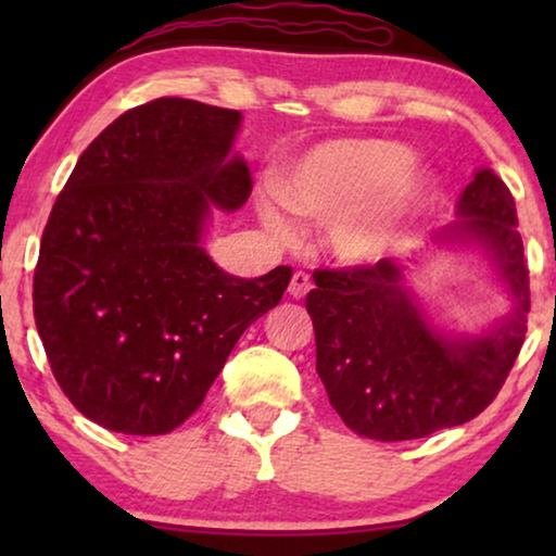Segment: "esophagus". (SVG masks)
<instances>
[{"mask_svg": "<svg viewBox=\"0 0 556 556\" xmlns=\"http://www.w3.org/2000/svg\"><path fill=\"white\" fill-rule=\"evenodd\" d=\"M308 291H311V280L306 273H293L291 286H288V295L295 301H301V299H306Z\"/></svg>", "mask_w": 556, "mask_h": 556, "instance_id": "1", "label": "esophagus"}]
</instances>
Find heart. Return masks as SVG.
<instances>
[{
    "label": "heart",
    "instance_id": "b5f03b06",
    "mask_svg": "<svg viewBox=\"0 0 556 556\" xmlns=\"http://www.w3.org/2000/svg\"><path fill=\"white\" fill-rule=\"evenodd\" d=\"M440 177L390 139H331L311 147L280 179L276 194L255 202L265 230L295 238L293 215L324 227L326 250L346 268L387 261L435 207Z\"/></svg>",
    "mask_w": 556,
    "mask_h": 556
}]
</instances>
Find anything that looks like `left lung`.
<instances>
[{"label":"left lung","mask_w":556,"mask_h":556,"mask_svg":"<svg viewBox=\"0 0 556 556\" xmlns=\"http://www.w3.org/2000/svg\"><path fill=\"white\" fill-rule=\"evenodd\" d=\"M438 249L478 254L507 293V314L478 332L432 319L412 276ZM314 280L306 308L316 371L341 420L371 440H415L473 420L498 394L527 337L529 268L516 204L489 166L473 172L455 219L420 253L318 270Z\"/></svg>","instance_id":"8db88e82"}]
</instances>
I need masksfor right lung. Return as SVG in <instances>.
Segmentation results:
<instances>
[{
  "instance_id": "right-lung-1",
  "label": "right lung",
  "mask_w": 556,
  "mask_h": 556,
  "mask_svg": "<svg viewBox=\"0 0 556 556\" xmlns=\"http://www.w3.org/2000/svg\"><path fill=\"white\" fill-rule=\"evenodd\" d=\"M240 111L156 98L118 116L60 192L35 270V324L58 384L88 420L164 435L202 405L242 331L291 280L225 273L212 210L248 202Z\"/></svg>"
}]
</instances>
